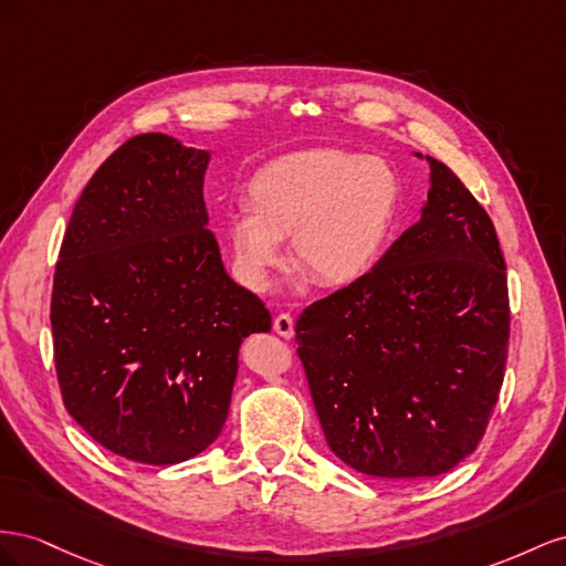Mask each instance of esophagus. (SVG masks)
<instances>
[{
  "mask_svg": "<svg viewBox=\"0 0 566 566\" xmlns=\"http://www.w3.org/2000/svg\"><path fill=\"white\" fill-rule=\"evenodd\" d=\"M272 329L277 332L280 336H284V338H292L294 336V317L289 315V313H280L277 317H274V322H272Z\"/></svg>",
  "mask_w": 566,
  "mask_h": 566,
  "instance_id": "obj_1",
  "label": "esophagus"
}]
</instances>
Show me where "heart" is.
I'll use <instances>...</instances> for the list:
<instances>
[{
	"label": "heart",
	"instance_id": "1",
	"mask_svg": "<svg viewBox=\"0 0 566 566\" xmlns=\"http://www.w3.org/2000/svg\"><path fill=\"white\" fill-rule=\"evenodd\" d=\"M249 203L228 222L241 280L265 289L284 263L282 239H292L296 268L315 284L338 289L363 280L389 241L398 177L379 158L305 151L258 170Z\"/></svg>",
	"mask_w": 566,
	"mask_h": 566
}]
</instances>
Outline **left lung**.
Wrapping results in <instances>:
<instances>
[{"mask_svg":"<svg viewBox=\"0 0 566 566\" xmlns=\"http://www.w3.org/2000/svg\"><path fill=\"white\" fill-rule=\"evenodd\" d=\"M422 220L363 280L311 303L296 353L332 453L381 479L439 476L486 433L510 346L493 220L429 158Z\"/></svg>","mask_w":566,"mask_h":566,"instance_id":"obj_1","label":"left lung"}]
</instances>
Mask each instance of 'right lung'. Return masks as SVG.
I'll list each match as a JSON object with an SVG mask.
<instances>
[{
	"mask_svg": "<svg viewBox=\"0 0 566 566\" xmlns=\"http://www.w3.org/2000/svg\"><path fill=\"white\" fill-rule=\"evenodd\" d=\"M206 151L160 133L120 144L80 193L54 270L63 406L144 464L185 462L218 439L239 346L272 327L206 228Z\"/></svg>",
	"mask_w": 566,
	"mask_h": 566,
	"instance_id": "obj_1",
	"label": "right lung"
}]
</instances>
